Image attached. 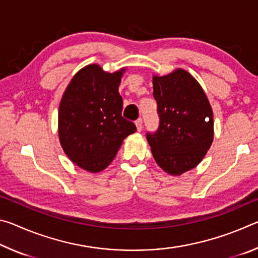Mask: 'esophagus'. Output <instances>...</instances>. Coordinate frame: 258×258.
<instances>
[{"label":"esophagus","mask_w":258,"mask_h":258,"mask_svg":"<svg viewBox=\"0 0 258 258\" xmlns=\"http://www.w3.org/2000/svg\"><path fill=\"white\" fill-rule=\"evenodd\" d=\"M135 125H137V130H138V132H141L142 128H143L142 119H141V118H139L137 121H135Z\"/></svg>","instance_id":"esophagus-1"}]
</instances>
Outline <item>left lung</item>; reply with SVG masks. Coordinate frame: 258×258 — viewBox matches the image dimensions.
I'll return each mask as SVG.
<instances>
[{"label":"left lung","mask_w":258,"mask_h":258,"mask_svg":"<svg viewBox=\"0 0 258 258\" xmlns=\"http://www.w3.org/2000/svg\"><path fill=\"white\" fill-rule=\"evenodd\" d=\"M152 84L159 127L147 133L148 143L165 172L181 175L195 168L212 146V107L199 83L183 69L156 75Z\"/></svg>","instance_id":"1"}]
</instances>
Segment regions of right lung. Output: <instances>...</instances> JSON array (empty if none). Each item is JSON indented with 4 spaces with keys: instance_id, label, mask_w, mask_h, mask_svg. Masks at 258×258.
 <instances>
[{
    "instance_id": "right-lung-1",
    "label": "right lung",
    "mask_w": 258,
    "mask_h": 258,
    "mask_svg": "<svg viewBox=\"0 0 258 258\" xmlns=\"http://www.w3.org/2000/svg\"><path fill=\"white\" fill-rule=\"evenodd\" d=\"M125 68L103 72L99 64L82 68L69 83L58 113L59 140L74 164L91 173L111 163L124 139L137 131L121 116L118 92Z\"/></svg>"
}]
</instances>
